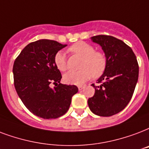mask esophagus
I'll list each match as a JSON object with an SVG mask.
<instances>
[{"label": "esophagus", "mask_w": 149, "mask_h": 149, "mask_svg": "<svg viewBox=\"0 0 149 149\" xmlns=\"http://www.w3.org/2000/svg\"><path fill=\"white\" fill-rule=\"evenodd\" d=\"M84 86H81V85H80V86H78V89H79V91H81V90L84 89Z\"/></svg>", "instance_id": "1"}]
</instances>
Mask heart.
<instances>
[{
  "label": "heart",
  "mask_w": 149,
  "mask_h": 149,
  "mask_svg": "<svg viewBox=\"0 0 149 149\" xmlns=\"http://www.w3.org/2000/svg\"><path fill=\"white\" fill-rule=\"evenodd\" d=\"M68 51L72 54L82 57L78 71H70L63 77V79L69 84H82L93 77L98 78L105 72L107 67V58L104 53L95 51L91 44L87 42H77L69 47ZM54 63L58 70H67L66 58L64 52H58L54 56Z\"/></svg>",
  "instance_id": "1"
}]
</instances>
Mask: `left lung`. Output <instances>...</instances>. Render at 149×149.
I'll return each mask as SVG.
<instances>
[{"instance_id":"8db88e82","label":"left lung","mask_w":149,"mask_h":149,"mask_svg":"<svg viewBox=\"0 0 149 149\" xmlns=\"http://www.w3.org/2000/svg\"><path fill=\"white\" fill-rule=\"evenodd\" d=\"M100 44L107 58L105 72L97 79L94 96L87 103L91 111L100 116H111L124 109L134 91L139 66L134 53L121 40L108 35L91 37Z\"/></svg>"}]
</instances>
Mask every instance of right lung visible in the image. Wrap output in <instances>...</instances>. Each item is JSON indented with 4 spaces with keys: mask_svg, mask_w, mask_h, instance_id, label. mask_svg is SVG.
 <instances>
[{
    "mask_svg": "<svg viewBox=\"0 0 149 149\" xmlns=\"http://www.w3.org/2000/svg\"><path fill=\"white\" fill-rule=\"evenodd\" d=\"M65 46L39 40L26 46L15 60V88L25 106L38 117L50 120L63 116L78 92L77 86L60 83L62 74L54 63V54ZM51 83L56 84L54 88Z\"/></svg>",
    "mask_w": 149,
    "mask_h": 149,
    "instance_id": "obj_1",
    "label": "right lung"
}]
</instances>
